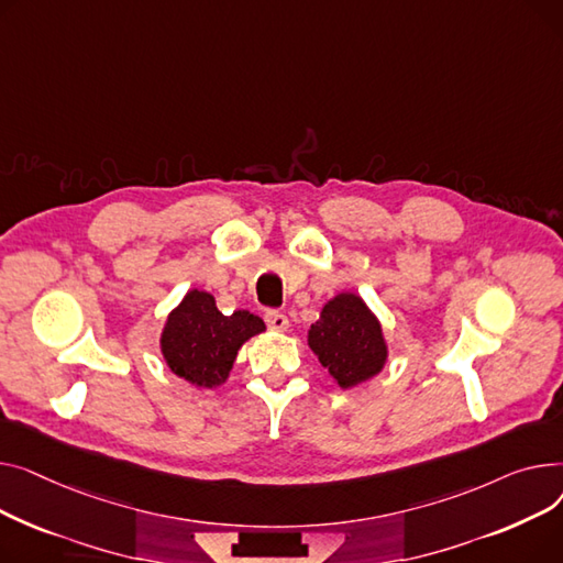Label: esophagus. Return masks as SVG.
I'll list each match as a JSON object with an SVG mask.
<instances>
[{"instance_id":"obj_1","label":"esophagus","mask_w":563,"mask_h":563,"mask_svg":"<svg viewBox=\"0 0 563 563\" xmlns=\"http://www.w3.org/2000/svg\"><path fill=\"white\" fill-rule=\"evenodd\" d=\"M266 324H268L271 332H286V329H288V318L284 313H279V311H268L266 313Z\"/></svg>"}]
</instances>
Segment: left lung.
<instances>
[{
    "label": "left lung",
    "instance_id": "obj_1",
    "mask_svg": "<svg viewBox=\"0 0 563 563\" xmlns=\"http://www.w3.org/2000/svg\"><path fill=\"white\" fill-rule=\"evenodd\" d=\"M307 343L343 390L377 377L388 361V343L379 318L356 292L327 300L309 327Z\"/></svg>",
    "mask_w": 563,
    "mask_h": 563
}]
</instances>
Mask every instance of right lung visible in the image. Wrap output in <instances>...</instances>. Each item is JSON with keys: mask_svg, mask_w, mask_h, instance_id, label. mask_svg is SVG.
Masks as SVG:
<instances>
[{"mask_svg": "<svg viewBox=\"0 0 563 563\" xmlns=\"http://www.w3.org/2000/svg\"><path fill=\"white\" fill-rule=\"evenodd\" d=\"M261 332H266V324L258 316H224L211 292L192 288L165 318L158 345L177 377L200 388H218L234 368L239 350Z\"/></svg>", "mask_w": 563, "mask_h": 563, "instance_id": "add662e5", "label": "right lung"}]
</instances>
